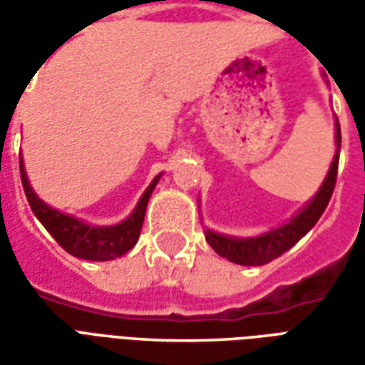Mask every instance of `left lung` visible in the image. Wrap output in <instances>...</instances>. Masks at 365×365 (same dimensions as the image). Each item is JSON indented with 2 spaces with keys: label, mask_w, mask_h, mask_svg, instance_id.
<instances>
[{
  "label": "left lung",
  "mask_w": 365,
  "mask_h": 365,
  "mask_svg": "<svg viewBox=\"0 0 365 365\" xmlns=\"http://www.w3.org/2000/svg\"><path fill=\"white\" fill-rule=\"evenodd\" d=\"M340 140H342L340 138V125H338V119H334L336 150H334V156L330 162L329 172L324 175L319 191L291 217L289 221L268 230V232H262L258 237H229V235L205 229V238L209 246L219 256L227 258L229 262H235V264H240V266H264V264L275 260L277 256H282L283 252H287L293 245H297L299 240L305 237L307 232L317 225V221L321 219V215L324 213V209L332 197L334 183H336Z\"/></svg>",
  "instance_id": "1"
}]
</instances>
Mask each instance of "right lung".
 Returning a JSON list of instances; mask_svg holds the SVG:
<instances>
[{"label":"right lung","mask_w":365,"mask_h":365,"mask_svg":"<svg viewBox=\"0 0 365 365\" xmlns=\"http://www.w3.org/2000/svg\"><path fill=\"white\" fill-rule=\"evenodd\" d=\"M19 168L23 190H25L29 205L33 209L36 219L43 222L44 229L51 232L54 240L68 254L91 262L115 260L123 254H127L136 245V240L140 237V229H143L148 199H150L152 191H154L156 183L162 178V174H158L152 180L150 185L144 190V193L138 199L133 213L128 215L125 221L117 222V225L99 227V225H90V222L82 221V219H76L72 215L62 213V211L54 209L48 203H44L29 183L23 158H19Z\"/></svg>","instance_id":"add662e5"}]
</instances>
